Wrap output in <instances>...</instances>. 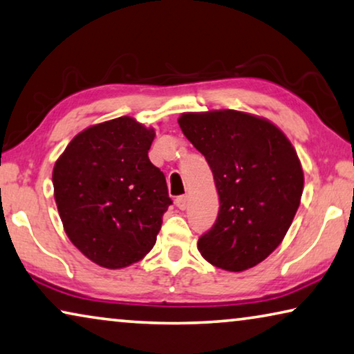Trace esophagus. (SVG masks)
<instances>
[{
    "mask_svg": "<svg viewBox=\"0 0 354 354\" xmlns=\"http://www.w3.org/2000/svg\"><path fill=\"white\" fill-rule=\"evenodd\" d=\"M187 203H189V198H187V195H181V197H178L176 198V207L179 208V209H186L187 208Z\"/></svg>",
    "mask_w": 354,
    "mask_h": 354,
    "instance_id": "1",
    "label": "esophagus"
}]
</instances>
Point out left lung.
I'll list each match as a JSON object with an SVG mask.
<instances>
[{
    "mask_svg": "<svg viewBox=\"0 0 354 354\" xmlns=\"http://www.w3.org/2000/svg\"><path fill=\"white\" fill-rule=\"evenodd\" d=\"M178 124L207 159L219 195L200 254L229 272L257 266L281 243L300 205L304 171L294 146L267 119L234 109L184 113Z\"/></svg>",
    "mask_w": 354,
    "mask_h": 354,
    "instance_id": "8db88e82",
    "label": "left lung"
}]
</instances>
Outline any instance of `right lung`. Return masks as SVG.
Segmentation results:
<instances>
[{
  "label": "right lung",
  "instance_id": "obj_1",
  "mask_svg": "<svg viewBox=\"0 0 354 354\" xmlns=\"http://www.w3.org/2000/svg\"><path fill=\"white\" fill-rule=\"evenodd\" d=\"M154 136L122 115L81 131L55 162L52 183L68 239L104 268L143 259L171 205L165 176L147 157Z\"/></svg>",
  "mask_w": 354,
  "mask_h": 354
}]
</instances>
